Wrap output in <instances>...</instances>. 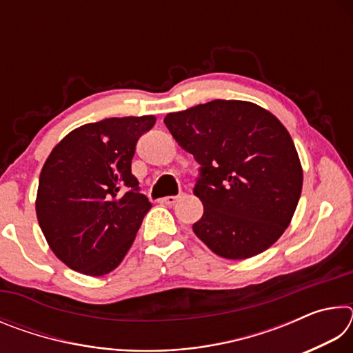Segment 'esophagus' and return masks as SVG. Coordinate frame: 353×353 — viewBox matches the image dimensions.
Instances as JSON below:
<instances>
[{
    "mask_svg": "<svg viewBox=\"0 0 353 353\" xmlns=\"http://www.w3.org/2000/svg\"><path fill=\"white\" fill-rule=\"evenodd\" d=\"M181 198H183V193L179 194V196H166V198L162 199V202H163L165 205H174L176 202L181 199Z\"/></svg>",
    "mask_w": 353,
    "mask_h": 353,
    "instance_id": "34e87169",
    "label": "esophagus"
}]
</instances>
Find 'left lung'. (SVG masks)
Listing matches in <instances>:
<instances>
[{
    "label": "left lung",
    "instance_id": "1",
    "mask_svg": "<svg viewBox=\"0 0 353 353\" xmlns=\"http://www.w3.org/2000/svg\"><path fill=\"white\" fill-rule=\"evenodd\" d=\"M163 121L201 165L193 191L204 214L193 224L196 236L229 260L271 248L291 223L303 182L283 124L263 107L236 99L168 113Z\"/></svg>",
    "mask_w": 353,
    "mask_h": 353
}]
</instances>
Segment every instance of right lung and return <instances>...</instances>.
I'll list each match as a JSON object with an SVG mask.
<instances>
[{"label":"right lung","instance_id":"1","mask_svg":"<svg viewBox=\"0 0 353 353\" xmlns=\"http://www.w3.org/2000/svg\"><path fill=\"white\" fill-rule=\"evenodd\" d=\"M154 115L105 118L71 130L41 168L35 213L48 244L71 270L101 277L123 261L151 202L130 171Z\"/></svg>","mask_w":353,"mask_h":353}]
</instances>
